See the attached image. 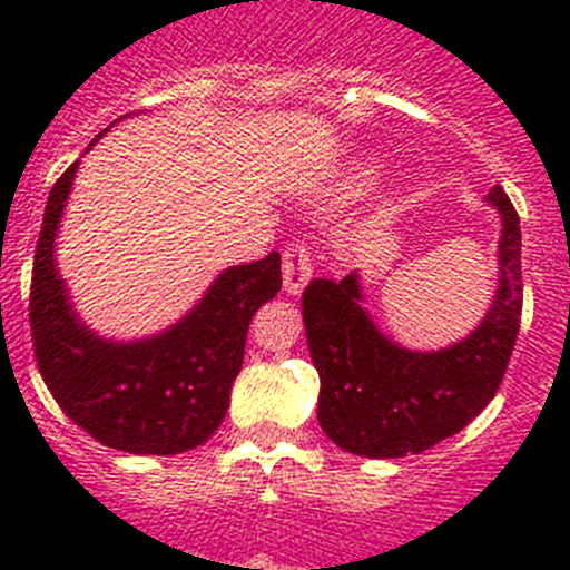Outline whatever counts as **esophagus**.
<instances>
[{
    "label": "esophagus",
    "mask_w": 570,
    "mask_h": 570,
    "mask_svg": "<svg viewBox=\"0 0 570 570\" xmlns=\"http://www.w3.org/2000/svg\"><path fill=\"white\" fill-rule=\"evenodd\" d=\"M311 250L302 239H294L282 254V285L294 296L302 294V288L311 282Z\"/></svg>",
    "instance_id": "1"
}]
</instances>
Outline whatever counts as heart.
Wrapping results in <instances>:
<instances>
[{
  "mask_svg": "<svg viewBox=\"0 0 570 570\" xmlns=\"http://www.w3.org/2000/svg\"><path fill=\"white\" fill-rule=\"evenodd\" d=\"M374 174H376L374 163H367V159H356V163H351V168L342 170L340 179L331 185L328 196L334 199V203H347V199H356L362 190H367V185L374 183Z\"/></svg>",
  "mask_w": 570,
  "mask_h": 570,
  "instance_id": "b5f03b06",
  "label": "heart"
}]
</instances>
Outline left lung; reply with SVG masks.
I'll return each mask as SVG.
<instances>
[{
  "instance_id": "8db88e82",
  "label": "left lung",
  "mask_w": 570,
  "mask_h": 570,
  "mask_svg": "<svg viewBox=\"0 0 570 570\" xmlns=\"http://www.w3.org/2000/svg\"><path fill=\"white\" fill-rule=\"evenodd\" d=\"M500 285L480 328L442 351H407L380 334L362 308L360 274L314 279L302 294L311 360L320 371L322 431L371 460L422 454L460 434L500 391L522 316L520 216L500 185Z\"/></svg>"
}]
</instances>
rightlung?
<instances>
[{
	"label": "right lung",
	"mask_w": 570,
	"mask_h": 570,
	"mask_svg": "<svg viewBox=\"0 0 570 570\" xmlns=\"http://www.w3.org/2000/svg\"><path fill=\"white\" fill-rule=\"evenodd\" d=\"M77 168L70 165L50 188L33 256L28 311L39 374L65 414L102 445L183 454L203 445L228 414L250 320L282 288L279 254L223 271L199 305L163 334L102 340L82 325L53 262Z\"/></svg>",
	"instance_id": "right-lung-1"
}]
</instances>
